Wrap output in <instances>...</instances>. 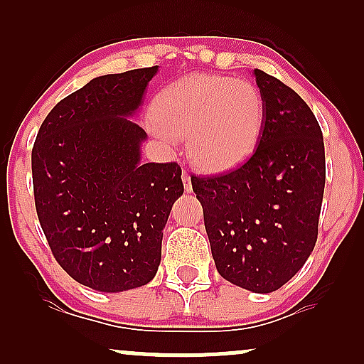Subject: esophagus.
Returning a JSON list of instances; mask_svg holds the SVG:
<instances>
[{"instance_id": "34e87169", "label": "esophagus", "mask_w": 364, "mask_h": 364, "mask_svg": "<svg viewBox=\"0 0 364 364\" xmlns=\"http://www.w3.org/2000/svg\"><path fill=\"white\" fill-rule=\"evenodd\" d=\"M182 182H183V188H186L187 192H192V182H191V176H188L187 172L182 173Z\"/></svg>"}]
</instances>
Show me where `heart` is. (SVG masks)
<instances>
[{
	"label": "heart",
	"instance_id": "obj_1",
	"mask_svg": "<svg viewBox=\"0 0 364 364\" xmlns=\"http://www.w3.org/2000/svg\"><path fill=\"white\" fill-rule=\"evenodd\" d=\"M152 132L168 147L188 136L192 162L203 172H223L250 156L265 121V102L252 82L193 74L154 97Z\"/></svg>",
	"mask_w": 364,
	"mask_h": 364
}]
</instances>
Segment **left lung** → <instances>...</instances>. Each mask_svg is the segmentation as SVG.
<instances>
[{"label": "left lung", "mask_w": 364, "mask_h": 364, "mask_svg": "<svg viewBox=\"0 0 364 364\" xmlns=\"http://www.w3.org/2000/svg\"><path fill=\"white\" fill-rule=\"evenodd\" d=\"M265 102L257 149L242 166L193 176L212 257L233 285L270 293L285 285L315 248L325 144L315 114L280 79L253 71Z\"/></svg>", "instance_id": "left-lung-1"}]
</instances>
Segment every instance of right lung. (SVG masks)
<instances>
[{"label": "right lung", "mask_w": 364, "mask_h": 364, "mask_svg": "<svg viewBox=\"0 0 364 364\" xmlns=\"http://www.w3.org/2000/svg\"><path fill=\"white\" fill-rule=\"evenodd\" d=\"M157 66L94 77L44 119L31 152L34 203L54 258L84 287L116 293L156 277L162 230L183 193L177 162L141 164L129 121Z\"/></svg>", "instance_id": "right-lung-1"}]
</instances>
